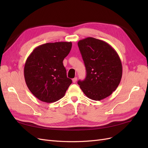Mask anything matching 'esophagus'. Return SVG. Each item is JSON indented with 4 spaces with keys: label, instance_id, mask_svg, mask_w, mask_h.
<instances>
[{
    "label": "esophagus",
    "instance_id": "esophagus-1",
    "mask_svg": "<svg viewBox=\"0 0 148 148\" xmlns=\"http://www.w3.org/2000/svg\"><path fill=\"white\" fill-rule=\"evenodd\" d=\"M77 78L75 77L74 78L72 79V82H73V83H75L76 82H77Z\"/></svg>",
    "mask_w": 148,
    "mask_h": 148
}]
</instances>
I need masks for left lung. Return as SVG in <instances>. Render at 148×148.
<instances>
[{"label":"left lung","instance_id":"left-lung-1","mask_svg":"<svg viewBox=\"0 0 148 148\" xmlns=\"http://www.w3.org/2000/svg\"><path fill=\"white\" fill-rule=\"evenodd\" d=\"M78 46L86 70V78L78 84L89 99H105L122 79V65L117 52L107 42L91 37L79 40Z\"/></svg>","mask_w":148,"mask_h":148}]
</instances>
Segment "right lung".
Here are the masks:
<instances>
[{
  "instance_id": "obj_1",
  "label": "right lung",
  "mask_w": 148,
  "mask_h": 148,
  "mask_svg": "<svg viewBox=\"0 0 148 148\" xmlns=\"http://www.w3.org/2000/svg\"><path fill=\"white\" fill-rule=\"evenodd\" d=\"M71 42H49L36 47L26 60L24 76L31 93L42 102L60 99L72 83L67 78L63 60L69 53Z\"/></svg>"
}]
</instances>
